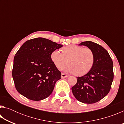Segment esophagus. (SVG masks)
<instances>
[{"instance_id":"1","label":"esophagus","mask_w":124,"mask_h":124,"mask_svg":"<svg viewBox=\"0 0 124 124\" xmlns=\"http://www.w3.org/2000/svg\"><path fill=\"white\" fill-rule=\"evenodd\" d=\"M68 75H66L65 74H64V73H62L61 74V78H66V77H68Z\"/></svg>"}]
</instances>
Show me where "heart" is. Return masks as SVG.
Instances as JSON below:
<instances>
[{"instance_id": "1", "label": "heart", "mask_w": 124, "mask_h": 124, "mask_svg": "<svg viewBox=\"0 0 124 124\" xmlns=\"http://www.w3.org/2000/svg\"><path fill=\"white\" fill-rule=\"evenodd\" d=\"M62 51L55 50L51 54L52 61L58 69L62 68L68 61L69 64L63 70L82 76L89 73L93 66L95 54L90 48L70 45L63 47Z\"/></svg>"}]
</instances>
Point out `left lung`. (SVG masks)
<instances>
[{
  "label": "left lung",
  "instance_id": "left-lung-1",
  "mask_svg": "<svg viewBox=\"0 0 124 124\" xmlns=\"http://www.w3.org/2000/svg\"><path fill=\"white\" fill-rule=\"evenodd\" d=\"M79 45L86 46L95 54V63L86 74L78 77L72 87L73 95L79 101L92 104L100 101L110 91L114 78L113 63L108 51L92 41H84Z\"/></svg>",
  "mask_w": 124,
  "mask_h": 124
}]
</instances>
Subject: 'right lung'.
<instances>
[{
    "label": "right lung",
    "instance_id": "obj_1",
    "mask_svg": "<svg viewBox=\"0 0 124 124\" xmlns=\"http://www.w3.org/2000/svg\"><path fill=\"white\" fill-rule=\"evenodd\" d=\"M62 46L43 38L25 42L14 59L12 75L17 91L35 101L49 97L56 81L61 78V73L52 61L51 54Z\"/></svg>",
    "mask_w": 124,
    "mask_h": 124
}]
</instances>
